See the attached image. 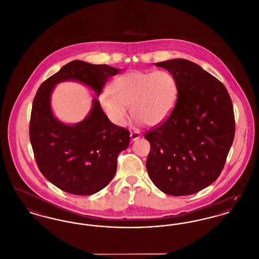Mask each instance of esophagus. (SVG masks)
Returning a JSON list of instances; mask_svg holds the SVG:
<instances>
[{"label": "esophagus", "instance_id": "obj_1", "mask_svg": "<svg viewBox=\"0 0 259 259\" xmlns=\"http://www.w3.org/2000/svg\"><path fill=\"white\" fill-rule=\"evenodd\" d=\"M141 136H142V135H141L139 132H131V133H130V139H131L132 142H133V141H136L138 139H140Z\"/></svg>", "mask_w": 259, "mask_h": 259}]
</instances>
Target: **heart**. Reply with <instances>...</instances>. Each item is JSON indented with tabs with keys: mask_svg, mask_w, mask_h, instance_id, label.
I'll return each instance as SVG.
<instances>
[{
	"mask_svg": "<svg viewBox=\"0 0 259 259\" xmlns=\"http://www.w3.org/2000/svg\"><path fill=\"white\" fill-rule=\"evenodd\" d=\"M176 98L177 83L170 72L131 70L113 81L111 92H102L99 101L107 117L117 126L127 120V107L137 121L155 126L167 118Z\"/></svg>",
	"mask_w": 259,
	"mask_h": 259,
	"instance_id": "b5f03b06",
	"label": "heart"
}]
</instances>
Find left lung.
I'll list each match as a JSON object with an SVG mask.
<instances>
[{"label":"left lung","mask_w":259,"mask_h":259,"mask_svg":"<svg viewBox=\"0 0 259 259\" xmlns=\"http://www.w3.org/2000/svg\"><path fill=\"white\" fill-rule=\"evenodd\" d=\"M176 80L177 102L160 126L145 135L151 144L146 167L152 183L170 196L196 194L224 167L235 137V116L225 86L192 61L154 63Z\"/></svg>","instance_id":"8db88e82"}]
</instances>
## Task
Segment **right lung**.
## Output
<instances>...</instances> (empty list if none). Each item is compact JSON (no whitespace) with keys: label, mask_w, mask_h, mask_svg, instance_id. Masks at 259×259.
Returning <instances> with one entry per match:
<instances>
[{"label":"right lung","mask_w":259,"mask_h":259,"mask_svg":"<svg viewBox=\"0 0 259 259\" xmlns=\"http://www.w3.org/2000/svg\"><path fill=\"white\" fill-rule=\"evenodd\" d=\"M120 69L107 64L73 61L39 87L31 111V145L37 165L48 181L78 196L98 193L116 172L118 153L129 146V131L108 119L98 98L88 115L75 124L58 119L52 109V94L64 81H76L100 96L109 77Z\"/></svg>","instance_id":"add662e5"}]
</instances>
